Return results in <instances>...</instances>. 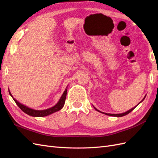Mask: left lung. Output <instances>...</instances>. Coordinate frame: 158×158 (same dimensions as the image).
<instances>
[{
  "mask_svg": "<svg viewBox=\"0 0 158 158\" xmlns=\"http://www.w3.org/2000/svg\"><path fill=\"white\" fill-rule=\"evenodd\" d=\"M145 98H146V95L144 96V98H143V99L142 100V101L139 103H140L141 102H142L143 101H144V99H145ZM138 103V104H139ZM137 105V106H138ZM136 106L135 107H134L133 108H132V109H131L130 110H128V111H126V112H125V113H119V114H111V113H103V112H102V111H99V110H98L96 108H95L94 106H93L94 107V109L96 110V111H99V112H100V113H103V114H107V115H109V116H113V117H123V116H125V115H126V114H128L129 113H131L132 110H134L135 109L136 107V106Z\"/></svg>",
  "mask_w": 158,
  "mask_h": 158,
  "instance_id": "1",
  "label": "left lung"
}]
</instances>
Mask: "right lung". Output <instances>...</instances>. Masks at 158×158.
Instances as JSON below:
<instances>
[{
  "label": "right lung",
  "mask_w": 158,
  "mask_h": 158,
  "mask_svg": "<svg viewBox=\"0 0 158 158\" xmlns=\"http://www.w3.org/2000/svg\"><path fill=\"white\" fill-rule=\"evenodd\" d=\"M9 92V94L10 95V96L13 98V99L14 100V102L17 104V106L21 109V110L24 112L25 113L27 114L28 115H30L32 117H45L47 115H49V114L53 113L55 112H56L60 110L63 107L64 105V102H65V99H66V94H67V87L65 89L64 92H63L62 96L60 97V99L59 100V102H57V103L53 107H52L51 108L47 109H44V110H35L31 108L28 107L22 104L21 103L18 102L16 99H14L12 96V94L10 93V91L8 89Z\"/></svg>",
  "instance_id": "add662e5"
}]
</instances>
